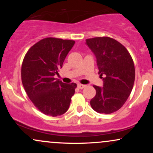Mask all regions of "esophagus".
Masks as SVG:
<instances>
[{
    "label": "esophagus",
    "instance_id": "esophagus-1",
    "mask_svg": "<svg viewBox=\"0 0 153 153\" xmlns=\"http://www.w3.org/2000/svg\"><path fill=\"white\" fill-rule=\"evenodd\" d=\"M85 86H86V85H82V84H78V88L79 89L84 88H85Z\"/></svg>",
    "mask_w": 153,
    "mask_h": 153
}]
</instances>
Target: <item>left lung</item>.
<instances>
[{
  "label": "left lung",
  "mask_w": 153,
  "mask_h": 153,
  "mask_svg": "<svg viewBox=\"0 0 153 153\" xmlns=\"http://www.w3.org/2000/svg\"><path fill=\"white\" fill-rule=\"evenodd\" d=\"M85 44L96 56L103 81V87L94 85L96 94L91 100V106L100 114L117 111L126 102L134 85L133 59L125 47L108 36L88 39Z\"/></svg>",
  "instance_id": "obj_1"
}]
</instances>
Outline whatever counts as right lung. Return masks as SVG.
I'll use <instances>...</instances> for the list:
<instances>
[{
    "instance_id": "add662e5",
    "label": "right lung",
    "mask_w": 153,
    "mask_h": 153,
    "mask_svg": "<svg viewBox=\"0 0 153 153\" xmlns=\"http://www.w3.org/2000/svg\"><path fill=\"white\" fill-rule=\"evenodd\" d=\"M73 40L48 37L40 40L26 52L22 62V80L34 105L45 115L57 117L69 108L77 85L54 78L62 68Z\"/></svg>"
}]
</instances>
